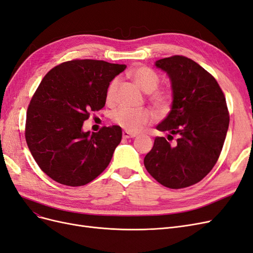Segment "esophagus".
Returning a JSON list of instances; mask_svg holds the SVG:
<instances>
[{
  "instance_id": "obj_1",
  "label": "esophagus",
  "mask_w": 253,
  "mask_h": 253,
  "mask_svg": "<svg viewBox=\"0 0 253 253\" xmlns=\"http://www.w3.org/2000/svg\"><path fill=\"white\" fill-rule=\"evenodd\" d=\"M122 137H124L125 139H128V138H134V137H136L135 134H131L127 131H124L122 132Z\"/></svg>"
}]
</instances>
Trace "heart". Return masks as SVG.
I'll return each instance as SVG.
<instances>
[{"label":"heart","mask_w":253,"mask_h":253,"mask_svg":"<svg viewBox=\"0 0 253 253\" xmlns=\"http://www.w3.org/2000/svg\"><path fill=\"white\" fill-rule=\"evenodd\" d=\"M133 79L143 93H153L159 85V77L148 67H139L133 73ZM118 86V80L114 79L106 90V102L112 103L114 100L115 93ZM151 101L155 108L162 113L167 112L170 109L172 97L167 91H158L153 94ZM114 121L118 126L124 127L126 131L131 133H137L148 126L152 120V115L147 110H131V109H120L114 114Z\"/></svg>","instance_id":"heart-1"}]
</instances>
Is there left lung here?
Listing matches in <instances>:
<instances>
[{
    "mask_svg": "<svg viewBox=\"0 0 253 253\" xmlns=\"http://www.w3.org/2000/svg\"><path fill=\"white\" fill-rule=\"evenodd\" d=\"M171 82L172 104L156 128L171 140L156 137L144 157L148 172L163 186L180 189L201 181L216 164L229 126L225 96L218 83L193 60L174 56L154 64Z\"/></svg>",
    "mask_w": 253,
    "mask_h": 253,
    "instance_id": "8db88e82",
    "label": "left lung"
}]
</instances>
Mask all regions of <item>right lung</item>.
I'll return each mask as SVG.
<instances>
[{
  "label": "right lung",
  "instance_id": "1",
  "mask_svg": "<svg viewBox=\"0 0 253 253\" xmlns=\"http://www.w3.org/2000/svg\"><path fill=\"white\" fill-rule=\"evenodd\" d=\"M126 64L102 60H73L53 67L30 100L25 138L40 169L65 186L94 180L109 166L121 141L118 126L98 133L83 131L89 112L105 105L111 81Z\"/></svg>",
  "mask_w": 253,
  "mask_h": 253
}]
</instances>
